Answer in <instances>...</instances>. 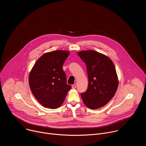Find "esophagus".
<instances>
[{
    "label": "esophagus",
    "instance_id": "esophagus-1",
    "mask_svg": "<svg viewBox=\"0 0 146 146\" xmlns=\"http://www.w3.org/2000/svg\"><path fill=\"white\" fill-rule=\"evenodd\" d=\"M72 88H73V89H75V88H76V84H73V85H72Z\"/></svg>",
    "mask_w": 146,
    "mask_h": 146
}]
</instances>
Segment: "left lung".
Segmentation results:
<instances>
[{
    "label": "left lung",
    "mask_w": 146,
    "mask_h": 146,
    "mask_svg": "<svg viewBox=\"0 0 146 146\" xmlns=\"http://www.w3.org/2000/svg\"><path fill=\"white\" fill-rule=\"evenodd\" d=\"M77 54L86 65L88 77V88L81 94L83 102L91 109L106 105L115 95L118 85L113 62L107 56L94 50Z\"/></svg>",
    "instance_id": "obj_1"
}]
</instances>
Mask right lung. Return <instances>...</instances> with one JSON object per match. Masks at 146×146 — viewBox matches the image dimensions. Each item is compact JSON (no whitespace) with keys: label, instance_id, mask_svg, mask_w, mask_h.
<instances>
[{"label":"right lung","instance_id":"add662e5","mask_svg":"<svg viewBox=\"0 0 146 146\" xmlns=\"http://www.w3.org/2000/svg\"><path fill=\"white\" fill-rule=\"evenodd\" d=\"M69 55V51L62 50L46 53L36 62L29 74L31 91L45 108H59L72 88L67 84L66 76L62 69Z\"/></svg>","mask_w":146,"mask_h":146}]
</instances>
